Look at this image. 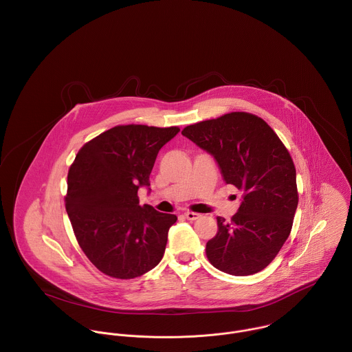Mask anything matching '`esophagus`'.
I'll return each mask as SVG.
<instances>
[{
    "label": "esophagus",
    "mask_w": 352,
    "mask_h": 352,
    "mask_svg": "<svg viewBox=\"0 0 352 352\" xmlns=\"http://www.w3.org/2000/svg\"><path fill=\"white\" fill-rule=\"evenodd\" d=\"M185 218L188 219V221H196V219H199L201 215L200 214H197V212H192V211H186L185 214Z\"/></svg>",
    "instance_id": "34e87169"
}]
</instances>
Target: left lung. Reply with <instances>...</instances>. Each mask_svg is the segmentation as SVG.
<instances>
[{"mask_svg":"<svg viewBox=\"0 0 352 352\" xmlns=\"http://www.w3.org/2000/svg\"><path fill=\"white\" fill-rule=\"evenodd\" d=\"M182 134L215 157L226 184L244 192L230 222L217 217L218 233L206 245L210 263L232 276L259 273L289 237L299 203L288 149L262 118L248 112L203 120Z\"/></svg>","mask_w":352,"mask_h":352,"instance_id":"left-lung-1","label":"left lung"}]
</instances>
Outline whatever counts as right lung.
Listing matches in <instances>:
<instances>
[{
	"mask_svg": "<svg viewBox=\"0 0 352 352\" xmlns=\"http://www.w3.org/2000/svg\"><path fill=\"white\" fill-rule=\"evenodd\" d=\"M179 127L115 126L86 142L68 170L65 210L76 241L104 274L130 280L162 261L177 217L140 206V186Z\"/></svg>",
	"mask_w": 352,
	"mask_h": 352,
	"instance_id": "right-lung-1",
	"label": "right lung"
}]
</instances>
